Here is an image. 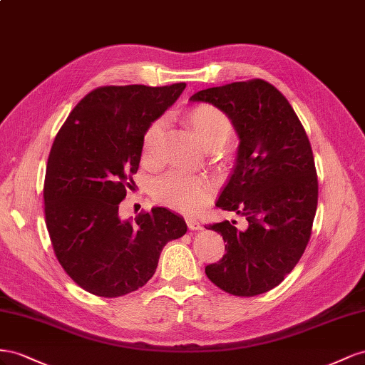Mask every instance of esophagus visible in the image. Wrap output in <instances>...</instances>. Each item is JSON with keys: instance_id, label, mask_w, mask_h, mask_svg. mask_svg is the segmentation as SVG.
<instances>
[{"instance_id": "1", "label": "esophagus", "mask_w": 365, "mask_h": 365, "mask_svg": "<svg viewBox=\"0 0 365 365\" xmlns=\"http://www.w3.org/2000/svg\"><path fill=\"white\" fill-rule=\"evenodd\" d=\"M186 220V225H188V227L191 229V231H199V229H202L203 226L195 220V218H192V217H186L185 218Z\"/></svg>"}]
</instances>
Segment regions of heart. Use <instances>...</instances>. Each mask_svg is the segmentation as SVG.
<instances>
[{"label": "heart", "instance_id": "1", "mask_svg": "<svg viewBox=\"0 0 365 365\" xmlns=\"http://www.w3.org/2000/svg\"><path fill=\"white\" fill-rule=\"evenodd\" d=\"M186 120L205 147L220 150L232 134V122L226 114L210 103H200L186 113ZM165 120L155 119L148 125L142 138V158L153 160L159 151ZM212 182L205 175L174 170L154 185V200L174 211L194 214L211 200Z\"/></svg>", "mask_w": 365, "mask_h": 365}]
</instances>
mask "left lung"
<instances>
[{"label": "left lung", "mask_w": 365, "mask_h": 365, "mask_svg": "<svg viewBox=\"0 0 365 365\" xmlns=\"http://www.w3.org/2000/svg\"><path fill=\"white\" fill-rule=\"evenodd\" d=\"M231 119L240 138L234 173L217 200L246 217L247 227L222 222L226 254L205 267L212 283L235 297H255L278 286L310 240L318 179L306 130L289 101L269 82L251 79L197 91Z\"/></svg>", "instance_id": "1"}]
</instances>
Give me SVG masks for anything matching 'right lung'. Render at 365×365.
Masks as SVG:
<instances>
[{"instance_id":"obj_1","label":"right lung","mask_w":365,"mask_h":365,"mask_svg":"<svg viewBox=\"0 0 365 365\" xmlns=\"http://www.w3.org/2000/svg\"><path fill=\"white\" fill-rule=\"evenodd\" d=\"M107 86L71 110L48 154L44 180L47 231L59 264L87 292L116 298L148 283L163 246L186 232L183 217L153 207L120 220L133 190L142 138L185 90Z\"/></svg>"}]
</instances>
